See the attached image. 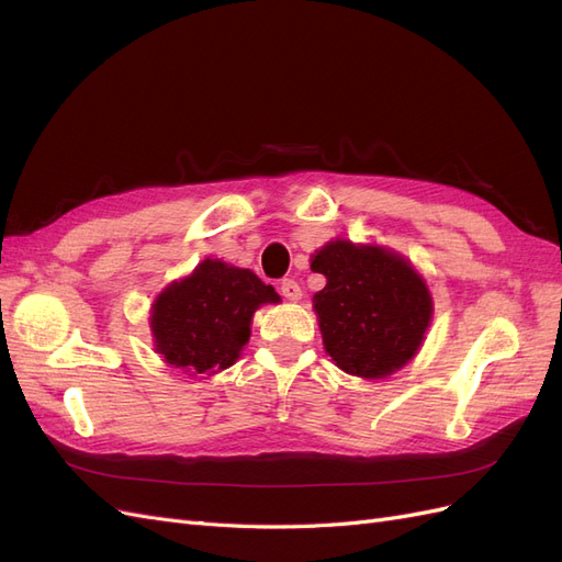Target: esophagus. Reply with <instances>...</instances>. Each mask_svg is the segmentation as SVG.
Wrapping results in <instances>:
<instances>
[{
    "label": "esophagus",
    "mask_w": 562,
    "mask_h": 562,
    "mask_svg": "<svg viewBox=\"0 0 562 562\" xmlns=\"http://www.w3.org/2000/svg\"><path fill=\"white\" fill-rule=\"evenodd\" d=\"M279 291H281V295H283L285 300H291V302H297V300L302 297L300 285H297V281H293V279H283Z\"/></svg>",
    "instance_id": "1"
}]
</instances>
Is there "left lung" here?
<instances>
[{
  "label": "left lung",
  "mask_w": 562,
  "mask_h": 562,
  "mask_svg": "<svg viewBox=\"0 0 562 562\" xmlns=\"http://www.w3.org/2000/svg\"><path fill=\"white\" fill-rule=\"evenodd\" d=\"M312 271L326 277L312 300L323 349L339 370L384 380L415 359L431 326L434 297L405 255L333 239L312 255Z\"/></svg>",
  "instance_id": "obj_1"
}]
</instances>
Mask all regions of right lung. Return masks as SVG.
<instances>
[{
    "mask_svg": "<svg viewBox=\"0 0 562 562\" xmlns=\"http://www.w3.org/2000/svg\"><path fill=\"white\" fill-rule=\"evenodd\" d=\"M279 302L274 285L250 269L206 258L151 302V342L164 363L190 378H211L239 361L255 312Z\"/></svg>",
    "mask_w": 562,
    "mask_h": 562,
    "instance_id": "right-lung-1",
    "label": "right lung"
}]
</instances>
